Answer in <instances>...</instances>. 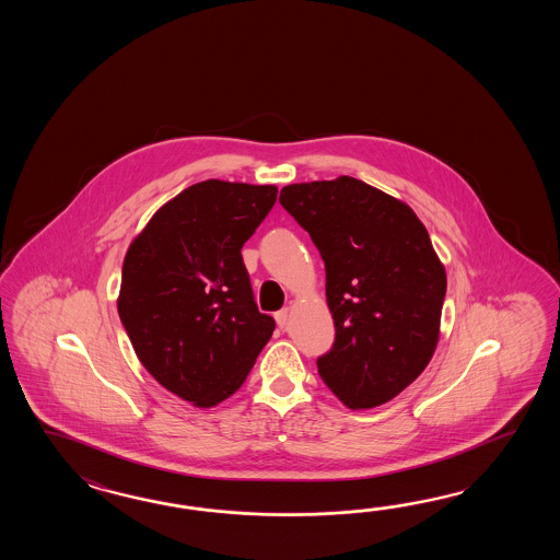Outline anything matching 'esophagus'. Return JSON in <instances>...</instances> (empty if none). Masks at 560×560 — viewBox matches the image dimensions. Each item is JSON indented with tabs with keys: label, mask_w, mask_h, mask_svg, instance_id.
Segmentation results:
<instances>
[{
	"label": "esophagus",
	"mask_w": 560,
	"mask_h": 560,
	"mask_svg": "<svg viewBox=\"0 0 560 560\" xmlns=\"http://www.w3.org/2000/svg\"><path fill=\"white\" fill-rule=\"evenodd\" d=\"M275 318L276 322H278V326H280V328H285V324H288V308L276 312Z\"/></svg>",
	"instance_id": "1"
}]
</instances>
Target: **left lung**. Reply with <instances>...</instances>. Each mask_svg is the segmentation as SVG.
Listing matches in <instances>:
<instances>
[{
  "instance_id": "1",
  "label": "left lung",
  "mask_w": 560,
  "mask_h": 560,
  "mask_svg": "<svg viewBox=\"0 0 560 560\" xmlns=\"http://www.w3.org/2000/svg\"><path fill=\"white\" fill-rule=\"evenodd\" d=\"M280 203L326 268L336 338L318 358L322 381L352 410L393 400L441 336L446 270L427 228L408 203L350 176L290 184Z\"/></svg>"
}]
</instances>
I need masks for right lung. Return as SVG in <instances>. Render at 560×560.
Wrapping results in <instances>:
<instances>
[{
	"label": "right lung",
	"instance_id": "1",
	"mask_svg": "<svg viewBox=\"0 0 560 560\" xmlns=\"http://www.w3.org/2000/svg\"><path fill=\"white\" fill-rule=\"evenodd\" d=\"M276 196V186L194 184L126 252L119 320L143 369L198 408L236 393L275 332V318L254 302L240 250Z\"/></svg>",
	"mask_w": 560,
	"mask_h": 560
}]
</instances>
